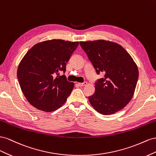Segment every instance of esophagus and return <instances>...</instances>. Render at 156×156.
I'll use <instances>...</instances> for the list:
<instances>
[{"label": "esophagus", "mask_w": 156, "mask_h": 156, "mask_svg": "<svg viewBox=\"0 0 156 156\" xmlns=\"http://www.w3.org/2000/svg\"><path fill=\"white\" fill-rule=\"evenodd\" d=\"M78 85H79V86L82 87V86L87 85V82H83V83H78Z\"/></svg>", "instance_id": "esophagus-1"}]
</instances>
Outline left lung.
Wrapping results in <instances>:
<instances>
[{
  "instance_id": "left-lung-1",
  "label": "left lung",
  "mask_w": 156,
  "mask_h": 156,
  "mask_svg": "<svg viewBox=\"0 0 156 156\" xmlns=\"http://www.w3.org/2000/svg\"><path fill=\"white\" fill-rule=\"evenodd\" d=\"M96 73L105 74L95 83V92L88 97L91 106L103 115L114 114L129 103L139 78L136 63L119 44L98 40L80 42Z\"/></svg>"
}]
</instances>
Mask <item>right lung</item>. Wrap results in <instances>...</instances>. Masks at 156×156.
<instances>
[{
  "label": "right lung",
  "instance_id": "right-lung-1",
  "mask_svg": "<svg viewBox=\"0 0 156 156\" xmlns=\"http://www.w3.org/2000/svg\"><path fill=\"white\" fill-rule=\"evenodd\" d=\"M79 44L54 39L35 44L27 52L17 68L21 91L30 105L45 112L63 105L74 88L60 73Z\"/></svg>",
  "mask_w": 156,
  "mask_h": 156
}]
</instances>
